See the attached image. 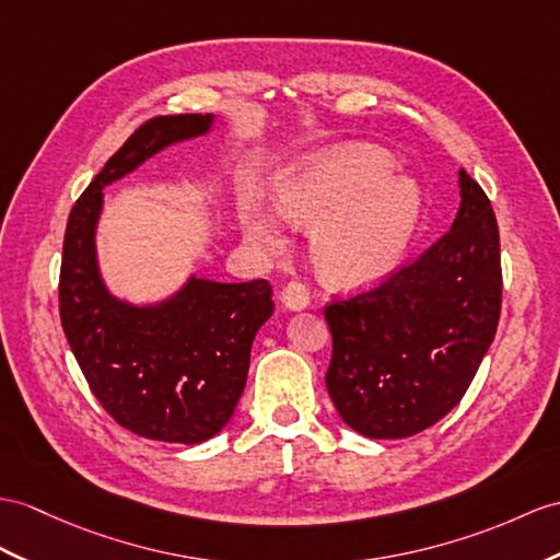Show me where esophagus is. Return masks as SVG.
Instances as JSON below:
<instances>
[{"label": "esophagus", "instance_id": "obj_1", "mask_svg": "<svg viewBox=\"0 0 560 560\" xmlns=\"http://www.w3.org/2000/svg\"><path fill=\"white\" fill-rule=\"evenodd\" d=\"M280 302L284 304V308H290V311H304L311 304V296L302 282H290L288 288L282 290Z\"/></svg>", "mask_w": 560, "mask_h": 560}]
</instances>
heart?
<instances>
[{"label": "heart", "instance_id": "obj_1", "mask_svg": "<svg viewBox=\"0 0 560 560\" xmlns=\"http://www.w3.org/2000/svg\"><path fill=\"white\" fill-rule=\"evenodd\" d=\"M383 149L347 142L284 171L276 189L282 218L311 228V258L337 288H368L399 266L420 215L411 180L392 175ZM242 230L254 247L280 249L282 223L256 195L242 203Z\"/></svg>", "mask_w": 560, "mask_h": 560}]
</instances>
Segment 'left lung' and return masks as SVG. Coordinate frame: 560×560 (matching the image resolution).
<instances>
[{
    "label": "left lung",
    "mask_w": 560,
    "mask_h": 560,
    "mask_svg": "<svg viewBox=\"0 0 560 560\" xmlns=\"http://www.w3.org/2000/svg\"><path fill=\"white\" fill-rule=\"evenodd\" d=\"M458 189L452 228L416 264L325 308L332 332L327 394L363 438L404 440L442 420L463 399L497 335V218L463 168Z\"/></svg>",
    "instance_id": "8db88e82"
}]
</instances>
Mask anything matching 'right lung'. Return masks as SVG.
Segmentation results:
<instances>
[{
    "instance_id": "add662e5",
    "label": "right lung",
    "mask_w": 560,
    "mask_h": 560,
    "mask_svg": "<svg viewBox=\"0 0 560 560\" xmlns=\"http://www.w3.org/2000/svg\"><path fill=\"white\" fill-rule=\"evenodd\" d=\"M213 126V114L147 120L80 195L66 225L59 280L66 339L108 416L147 440L199 444L221 432L247 385L254 337L272 316L266 280L218 282L192 272L159 302L135 304L108 290L102 276L104 187Z\"/></svg>"
}]
</instances>
